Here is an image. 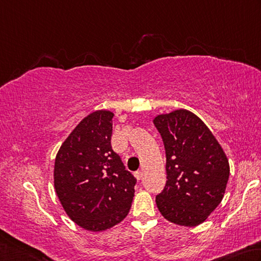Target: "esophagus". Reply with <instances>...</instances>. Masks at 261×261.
I'll use <instances>...</instances> for the list:
<instances>
[{
  "mask_svg": "<svg viewBox=\"0 0 261 261\" xmlns=\"http://www.w3.org/2000/svg\"><path fill=\"white\" fill-rule=\"evenodd\" d=\"M142 175H143L142 171H136V172H135V176H136V179H138V180L142 179Z\"/></svg>",
  "mask_w": 261,
  "mask_h": 261,
  "instance_id": "34e87169",
  "label": "esophagus"
}]
</instances>
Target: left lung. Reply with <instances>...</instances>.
I'll return each instance as SVG.
<instances>
[{
	"mask_svg": "<svg viewBox=\"0 0 261 261\" xmlns=\"http://www.w3.org/2000/svg\"><path fill=\"white\" fill-rule=\"evenodd\" d=\"M166 152V185L156 196L168 221L195 227L206 220L223 198L229 163L211 130L188 110L153 120Z\"/></svg>",
	"mask_w": 261,
	"mask_h": 261,
	"instance_id": "left-lung-1",
	"label": "left lung"
}]
</instances>
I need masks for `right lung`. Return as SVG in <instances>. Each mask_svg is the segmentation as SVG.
Instances as JSON below:
<instances>
[{"label":"right lung","mask_w":261,"mask_h":261,"mask_svg":"<svg viewBox=\"0 0 261 261\" xmlns=\"http://www.w3.org/2000/svg\"><path fill=\"white\" fill-rule=\"evenodd\" d=\"M113 113L99 110L82 119L55 161L54 182L61 204L77 226L102 231L129 212L136 179L112 150Z\"/></svg>","instance_id":"obj_1"}]
</instances>
